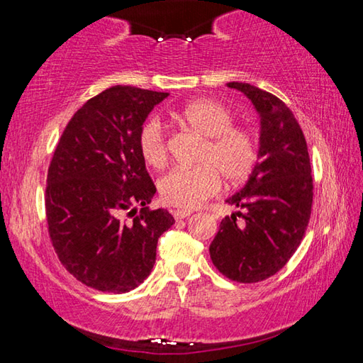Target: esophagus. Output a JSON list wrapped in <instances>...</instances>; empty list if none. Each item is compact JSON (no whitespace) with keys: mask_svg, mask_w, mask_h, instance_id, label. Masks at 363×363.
Returning <instances> with one entry per match:
<instances>
[{"mask_svg":"<svg viewBox=\"0 0 363 363\" xmlns=\"http://www.w3.org/2000/svg\"><path fill=\"white\" fill-rule=\"evenodd\" d=\"M190 214H192V211H189V210H174L173 211V216H174V219H186V218H189Z\"/></svg>","mask_w":363,"mask_h":363,"instance_id":"34e87169","label":"esophagus"}]
</instances>
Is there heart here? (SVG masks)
<instances>
[{"mask_svg": "<svg viewBox=\"0 0 363 363\" xmlns=\"http://www.w3.org/2000/svg\"><path fill=\"white\" fill-rule=\"evenodd\" d=\"M171 115L203 138V145L199 152L200 167L173 169L160 181L158 190L164 203L192 210L218 194L220 177L235 186L253 173L257 162L256 139L250 131L233 126V115L223 104L194 101ZM138 145L149 167H164L167 138L163 123L157 116L140 128Z\"/></svg>", "mask_w": 363, "mask_h": 363, "instance_id": "1", "label": "heart"}]
</instances>
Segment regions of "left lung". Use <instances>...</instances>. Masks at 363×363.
I'll use <instances>...</instances> for the list:
<instances>
[{"instance_id":"8db88e82","label":"left lung","mask_w":363,"mask_h":363,"mask_svg":"<svg viewBox=\"0 0 363 363\" xmlns=\"http://www.w3.org/2000/svg\"><path fill=\"white\" fill-rule=\"evenodd\" d=\"M227 86L247 96L259 115V149L247 184L225 200L242 211L220 220L210 256L227 279L256 284L279 272L298 250L314 186L304 134L285 102L250 83Z\"/></svg>"}]
</instances>
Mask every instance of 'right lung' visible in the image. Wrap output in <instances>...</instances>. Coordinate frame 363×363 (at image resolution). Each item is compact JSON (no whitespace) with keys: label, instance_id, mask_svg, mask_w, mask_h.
Segmentation results:
<instances>
[{"label":"right lung","instance_id":"1","mask_svg":"<svg viewBox=\"0 0 363 363\" xmlns=\"http://www.w3.org/2000/svg\"><path fill=\"white\" fill-rule=\"evenodd\" d=\"M168 93L112 86L72 116L48 169L46 218L64 267L86 286L128 293L149 277L157 243L174 224L149 210L153 186L138 138ZM135 208H133L132 206ZM136 206H143L137 213ZM128 209L133 221L122 220Z\"/></svg>","mask_w":363,"mask_h":363}]
</instances>
